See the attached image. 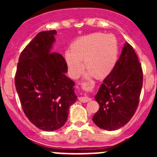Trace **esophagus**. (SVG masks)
<instances>
[{
    "mask_svg": "<svg viewBox=\"0 0 157 157\" xmlns=\"http://www.w3.org/2000/svg\"><path fill=\"white\" fill-rule=\"evenodd\" d=\"M86 86H90V83H87V84H86ZM79 100L82 102H90V101L91 100V98L88 97V96H80V97L79 98Z\"/></svg>",
    "mask_w": 157,
    "mask_h": 157,
    "instance_id": "obj_1",
    "label": "esophagus"
}]
</instances>
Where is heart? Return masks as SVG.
I'll return each instance as SVG.
<instances>
[{
  "mask_svg": "<svg viewBox=\"0 0 157 157\" xmlns=\"http://www.w3.org/2000/svg\"><path fill=\"white\" fill-rule=\"evenodd\" d=\"M118 44L115 36L93 33L74 41L66 52L65 60L70 74L76 78L83 67L86 77L102 79L111 74L116 65Z\"/></svg>",
  "mask_w": 157,
  "mask_h": 157,
  "instance_id": "b5f03b06",
  "label": "heart"
}]
</instances>
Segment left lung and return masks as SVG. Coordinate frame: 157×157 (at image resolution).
Masks as SVG:
<instances>
[{
	"instance_id": "left-lung-1",
	"label": "left lung",
	"mask_w": 157,
	"mask_h": 157,
	"mask_svg": "<svg viewBox=\"0 0 157 157\" xmlns=\"http://www.w3.org/2000/svg\"><path fill=\"white\" fill-rule=\"evenodd\" d=\"M142 86L141 65L132 46L125 42L115 68L95 96L99 109L93 115V122L107 131L125 125L137 110Z\"/></svg>"
}]
</instances>
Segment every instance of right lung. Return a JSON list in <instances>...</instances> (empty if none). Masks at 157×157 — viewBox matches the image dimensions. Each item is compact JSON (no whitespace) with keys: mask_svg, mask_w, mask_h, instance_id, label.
Wrapping results in <instances>:
<instances>
[{"mask_svg":"<svg viewBox=\"0 0 157 157\" xmlns=\"http://www.w3.org/2000/svg\"><path fill=\"white\" fill-rule=\"evenodd\" d=\"M55 30L40 32L22 52L17 64L15 86L25 115L45 131L65 124L69 108L77 101L74 83L66 76L62 55L52 52Z\"/></svg>","mask_w":157,"mask_h":157,"instance_id":"add662e5","label":"right lung"}]
</instances>
